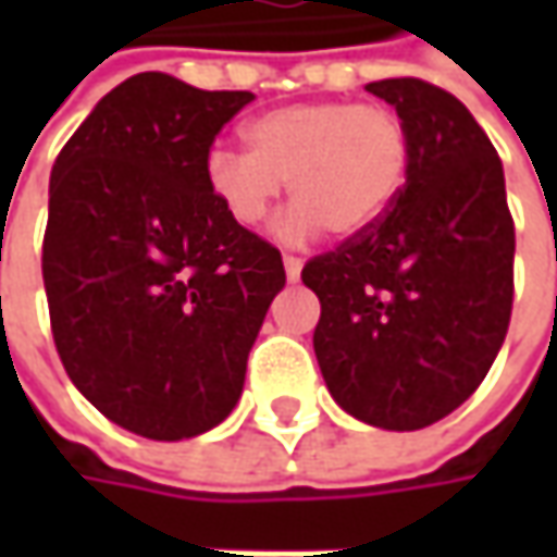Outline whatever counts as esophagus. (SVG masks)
<instances>
[{"instance_id": "obj_1", "label": "esophagus", "mask_w": 557, "mask_h": 557, "mask_svg": "<svg viewBox=\"0 0 557 557\" xmlns=\"http://www.w3.org/2000/svg\"><path fill=\"white\" fill-rule=\"evenodd\" d=\"M300 269H304V260L297 253H285V275H288V282L300 278Z\"/></svg>"}]
</instances>
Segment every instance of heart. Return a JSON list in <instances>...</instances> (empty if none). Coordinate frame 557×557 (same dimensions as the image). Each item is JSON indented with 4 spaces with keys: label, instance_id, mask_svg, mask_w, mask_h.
<instances>
[{
    "label": "heart",
    "instance_id": "obj_1",
    "mask_svg": "<svg viewBox=\"0 0 557 557\" xmlns=\"http://www.w3.org/2000/svg\"><path fill=\"white\" fill-rule=\"evenodd\" d=\"M245 136L250 151H207V188L232 223L257 228L288 183L300 203L285 225L290 238L322 225L341 238L369 232L387 216L412 166L409 123L381 101L285 104L250 120Z\"/></svg>",
    "mask_w": 557,
    "mask_h": 557
}]
</instances>
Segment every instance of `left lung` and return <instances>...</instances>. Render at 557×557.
<instances>
[{"instance_id":"obj_1","label":"left lung","mask_w":557,"mask_h":557,"mask_svg":"<svg viewBox=\"0 0 557 557\" xmlns=\"http://www.w3.org/2000/svg\"><path fill=\"white\" fill-rule=\"evenodd\" d=\"M412 133V166L387 216L312 257L300 278L322 315L312 347L344 412L418 431L481 387L515 297V220L503 161L459 98L428 79L366 86Z\"/></svg>"}]
</instances>
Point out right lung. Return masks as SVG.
I'll return each mask as SVG.
<instances>
[{
  "label": "right lung",
  "mask_w": 557,
  "mask_h": 557,
  "mask_svg": "<svg viewBox=\"0 0 557 557\" xmlns=\"http://www.w3.org/2000/svg\"><path fill=\"white\" fill-rule=\"evenodd\" d=\"M250 92L129 76L54 158L42 282L76 391L148 440L216 428L285 288L278 247L232 223L203 161Z\"/></svg>",
  "instance_id": "1"
}]
</instances>
